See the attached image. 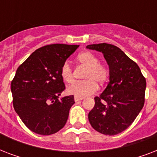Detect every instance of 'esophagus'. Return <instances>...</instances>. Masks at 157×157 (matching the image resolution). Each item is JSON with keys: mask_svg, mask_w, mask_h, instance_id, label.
<instances>
[{"mask_svg": "<svg viewBox=\"0 0 157 157\" xmlns=\"http://www.w3.org/2000/svg\"><path fill=\"white\" fill-rule=\"evenodd\" d=\"M82 99H84V98H78V97H75V98H74L75 102H78V101H81L82 100Z\"/></svg>", "mask_w": 157, "mask_h": 157, "instance_id": "1", "label": "esophagus"}]
</instances>
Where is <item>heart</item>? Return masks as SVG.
Here are the masks:
<instances>
[{"mask_svg":"<svg viewBox=\"0 0 157 157\" xmlns=\"http://www.w3.org/2000/svg\"><path fill=\"white\" fill-rule=\"evenodd\" d=\"M77 61L81 66L86 67L84 74L86 81L76 82L67 87V93L78 98H84L95 93L98 85L97 83H105L107 80L109 72L105 65L98 63V57L90 51H85L77 57ZM60 75L65 82L71 83L74 81L73 71L68 63H64L60 69Z\"/></svg>","mask_w":157,"mask_h":157,"instance_id":"obj_1","label":"heart"}]
</instances>
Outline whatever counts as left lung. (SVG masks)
<instances>
[{"label":"left lung","instance_id":"8db88e82","mask_svg":"<svg viewBox=\"0 0 157 157\" xmlns=\"http://www.w3.org/2000/svg\"><path fill=\"white\" fill-rule=\"evenodd\" d=\"M86 48L103 53L109 66V82L100 96L94 98L89 121L96 131L116 135L126 129L144 107L146 79L138 64L120 48L107 43Z\"/></svg>","mask_w":157,"mask_h":157}]
</instances>
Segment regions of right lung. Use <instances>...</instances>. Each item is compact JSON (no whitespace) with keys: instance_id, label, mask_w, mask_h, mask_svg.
Masks as SVG:
<instances>
[{"instance_id":"add662e5","label":"right lung","mask_w":157,"mask_h":157,"mask_svg":"<svg viewBox=\"0 0 157 157\" xmlns=\"http://www.w3.org/2000/svg\"><path fill=\"white\" fill-rule=\"evenodd\" d=\"M79 45L52 44L35 50L11 81L13 106L23 124L36 134L50 135L66 124L74 96L59 99L65 90L62 65Z\"/></svg>"}]
</instances>
